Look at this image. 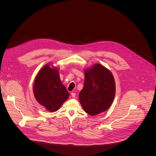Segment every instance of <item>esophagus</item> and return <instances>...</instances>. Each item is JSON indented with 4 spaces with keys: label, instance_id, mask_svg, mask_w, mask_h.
I'll return each mask as SVG.
<instances>
[{
    "label": "esophagus",
    "instance_id": "obj_1",
    "mask_svg": "<svg viewBox=\"0 0 156 156\" xmlns=\"http://www.w3.org/2000/svg\"><path fill=\"white\" fill-rule=\"evenodd\" d=\"M71 96L73 97V98H74L75 97V96H76V94L75 93H74V92H71Z\"/></svg>",
    "mask_w": 156,
    "mask_h": 156
}]
</instances>
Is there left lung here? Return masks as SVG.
I'll list each match as a JSON object with an SVG mask.
<instances>
[{"label":"left lung","mask_w":156,"mask_h":156,"mask_svg":"<svg viewBox=\"0 0 156 156\" xmlns=\"http://www.w3.org/2000/svg\"><path fill=\"white\" fill-rule=\"evenodd\" d=\"M79 101L85 112L94 116L107 111L115 95V82L110 70L99 64L85 70Z\"/></svg>","instance_id":"left-lung-1"}]
</instances>
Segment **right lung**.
<instances>
[{
  "instance_id": "1",
  "label": "right lung",
  "mask_w": 156,
  "mask_h": 156,
  "mask_svg": "<svg viewBox=\"0 0 156 156\" xmlns=\"http://www.w3.org/2000/svg\"><path fill=\"white\" fill-rule=\"evenodd\" d=\"M46 64L37 74L33 91L37 101L50 112L57 111L69 97V94L62 83L59 70Z\"/></svg>"
}]
</instances>
